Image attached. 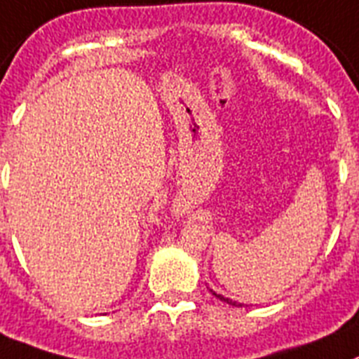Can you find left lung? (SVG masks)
<instances>
[{"instance_id":"obj_1","label":"left lung","mask_w":359,"mask_h":359,"mask_svg":"<svg viewBox=\"0 0 359 359\" xmlns=\"http://www.w3.org/2000/svg\"><path fill=\"white\" fill-rule=\"evenodd\" d=\"M211 292H212V290H211ZM212 295H215V297L220 299V301H224V303L231 304V306H242V304H240V303H236V301H231V299L224 297V295H220V293H215V292H212Z\"/></svg>"}]
</instances>
